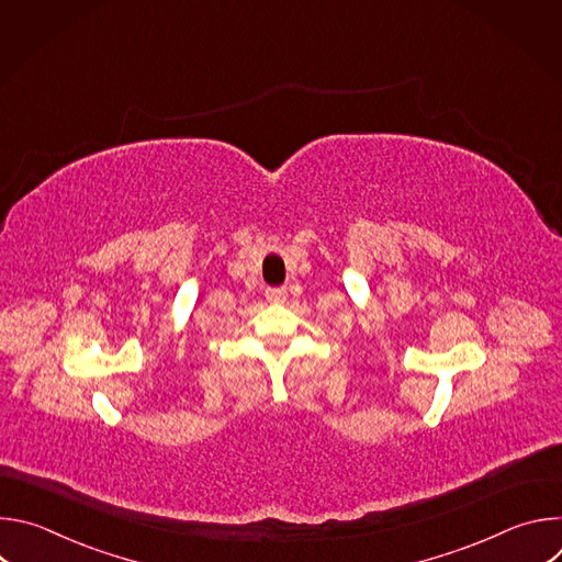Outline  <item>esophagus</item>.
Here are the masks:
<instances>
[{
	"label": "esophagus",
	"instance_id": "34e87169",
	"mask_svg": "<svg viewBox=\"0 0 562 562\" xmlns=\"http://www.w3.org/2000/svg\"><path fill=\"white\" fill-rule=\"evenodd\" d=\"M267 300L271 304H282L286 300V289L280 286V289H267Z\"/></svg>",
	"mask_w": 562,
	"mask_h": 562
}]
</instances>
